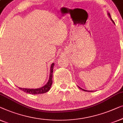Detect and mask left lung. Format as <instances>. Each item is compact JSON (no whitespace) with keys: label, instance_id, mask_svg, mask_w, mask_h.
Here are the masks:
<instances>
[{"label":"left lung","instance_id":"8db88e82","mask_svg":"<svg viewBox=\"0 0 123 123\" xmlns=\"http://www.w3.org/2000/svg\"><path fill=\"white\" fill-rule=\"evenodd\" d=\"M108 15L109 17V18H110V19H111V21L113 22V23L114 24H115V23H114V22L113 21V20L112 19H111V15H110V14L109 13H108ZM78 87L80 88V89H81V90H83V91H89V92H90V91H88V90H84V89H82V88H80V87L79 86H78ZM91 91V92H92V91Z\"/></svg>","mask_w":123,"mask_h":123}]
</instances>
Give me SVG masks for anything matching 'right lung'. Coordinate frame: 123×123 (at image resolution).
I'll return each instance as SVG.
<instances>
[{
    "label": "right lung",
    "instance_id": "right-lung-1",
    "mask_svg": "<svg viewBox=\"0 0 123 123\" xmlns=\"http://www.w3.org/2000/svg\"><path fill=\"white\" fill-rule=\"evenodd\" d=\"M55 63H52L51 66V68H50V73L49 80H48V82L47 84L42 87L40 88H38V89H27V88H21L19 87V89L21 90L22 91H23L24 92L28 93V94H30L32 95H36V94H43V93L47 92V91L51 89V87L52 84V75H53V66H54Z\"/></svg>",
    "mask_w": 123,
    "mask_h": 123
}]
</instances>
